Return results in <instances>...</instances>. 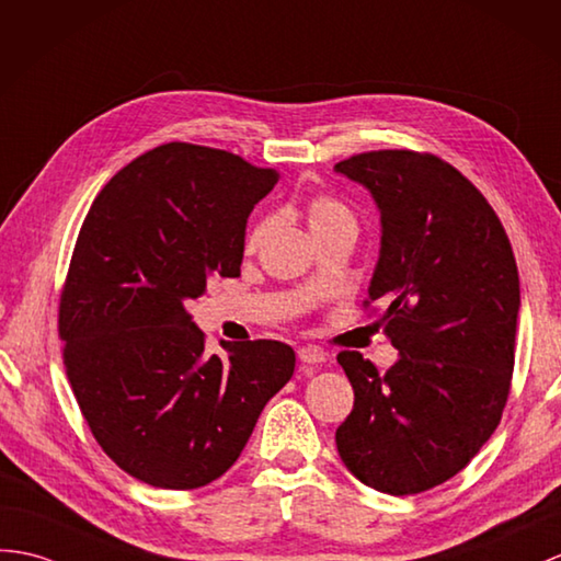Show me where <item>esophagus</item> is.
<instances>
[{
    "label": "esophagus",
    "mask_w": 561,
    "mask_h": 561,
    "mask_svg": "<svg viewBox=\"0 0 561 561\" xmlns=\"http://www.w3.org/2000/svg\"><path fill=\"white\" fill-rule=\"evenodd\" d=\"M298 358H301V363H306V366H320V363L328 360V354H324L322 348L308 344L298 348Z\"/></svg>",
    "instance_id": "1"
}]
</instances>
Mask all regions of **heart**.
I'll return each mask as SVG.
<instances>
[{"label":"heart","instance_id":"b5f03b06","mask_svg":"<svg viewBox=\"0 0 561 561\" xmlns=\"http://www.w3.org/2000/svg\"><path fill=\"white\" fill-rule=\"evenodd\" d=\"M306 217H308L312 237H322V233H330L336 229L356 231L354 210H351L344 201L334 198V195H328V193L312 195V198L306 203ZM270 229H272V217L257 219L251 227V231L245 233V253H255L260 245H263Z\"/></svg>","mask_w":561,"mask_h":561}]
</instances>
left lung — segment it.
<instances>
[{
  "label": "left lung",
  "mask_w": 561,
  "mask_h": 561,
  "mask_svg": "<svg viewBox=\"0 0 561 561\" xmlns=\"http://www.w3.org/2000/svg\"><path fill=\"white\" fill-rule=\"evenodd\" d=\"M334 169L380 207L363 308L385 304L401 354L387 373L358 351L336 356L354 387L336 449L360 483L419 494L466 468L502 421L520 306L514 251L485 195L433 152L370 150Z\"/></svg>",
  "instance_id": "obj_1"
}]
</instances>
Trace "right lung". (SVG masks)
Masks as SVG:
<instances>
[{
  "instance_id": "1",
  "label": "right lung",
  "mask_w": 561,
  "mask_h": 561,
  "mask_svg": "<svg viewBox=\"0 0 561 561\" xmlns=\"http://www.w3.org/2000/svg\"><path fill=\"white\" fill-rule=\"evenodd\" d=\"M277 179L227 150L164 142L107 181L78 231L59 296L64 368L102 451L152 488L227 473L291 380L289 344L225 342L210 356L186 310L210 277L241 275L245 219Z\"/></svg>"
}]
</instances>
